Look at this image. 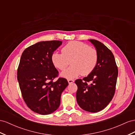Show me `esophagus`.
Masks as SVG:
<instances>
[{
    "instance_id": "esophagus-1",
    "label": "esophagus",
    "mask_w": 135,
    "mask_h": 135,
    "mask_svg": "<svg viewBox=\"0 0 135 135\" xmlns=\"http://www.w3.org/2000/svg\"><path fill=\"white\" fill-rule=\"evenodd\" d=\"M68 82L69 84H72V83H73L74 82V80H72V79H68Z\"/></svg>"
}]
</instances>
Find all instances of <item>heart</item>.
<instances>
[{
  "label": "heart",
  "mask_w": 135,
  "mask_h": 135,
  "mask_svg": "<svg viewBox=\"0 0 135 135\" xmlns=\"http://www.w3.org/2000/svg\"><path fill=\"white\" fill-rule=\"evenodd\" d=\"M61 51L62 53L54 52L51 59L54 66L60 70H65L71 60V66L60 74L63 78L71 79L80 75H88L97 65V51L85 43L71 41L62 48Z\"/></svg>",
  "instance_id": "heart-1"
}]
</instances>
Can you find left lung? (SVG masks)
<instances>
[{"label":"left lung","mask_w":135,"mask_h":135,"mask_svg":"<svg viewBox=\"0 0 135 135\" xmlns=\"http://www.w3.org/2000/svg\"><path fill=\"white\" fill-rule=\"evenodd\" d=\"M98 54V63L94 70L83 80L77 79L76 100L81 108L89 112H98L104 109L115 94L118 70L113 55L104 44L89 39ZM90 82L91 84H88Z\"/></svg>","instance_id":"8db88e82"}]
</instances>
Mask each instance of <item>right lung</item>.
<instances>
[{"mask_svg": "<svg viewBox=\"0 0 135 135\" xmlns=\"http://www.w3.org/2000/svg\"><path fill=\"white\" fill-rule=\"evenodd\" d=\"M62 44L61 41H42L23 51L17 72L23 98L34 112L49 115L60 105L61 93L68 83L59 78V72L51 62L54 51Z\"/></svg>", "mask_w": 135, "mask_h": 135, "instance_id": "add662e5", "label": "right lung"}]
</instances>
